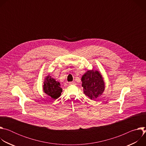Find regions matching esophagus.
Instances as JSON below:
<instances>
[{
	"instance_id": "1",
	"label": "esophagus",
	"mask_w": 146,
	"mask_h": 146,
	"mask_svg": "<svg viewBox=\"0 0 146 146\" xmlns=\"http://www.w3.org/2000/svg\"><path fill=\"white\" fill-rule=\"evenodd\" d=\"M69 85H75L76 83L74 82H69Z\"/></svg>"
}]
</instances>
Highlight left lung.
<instances>
[{
  "label": "left lung",
  "instance_id": "obj_1",
  "mask_svg": "<svg viewBox=\"0 0 146 146\" xmlns=\"http://www.w3.org/2000/svg\"><path fill=\"white\" fill-rule=\"evenodd\" d=\"M84 94L91 100L101 96L105 89L103 77L98 70H87L81 77Z\"/></svg>",
  "mask_w": 146,
  "mask_h": 146
}]
</instances>
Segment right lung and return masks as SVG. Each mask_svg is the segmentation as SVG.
I'll return each mask as SVG.
<instances>
[{"label": "right lung", "mask_w": 146, "mask_h": 146, "mask_svg": "<svg viewBox=\"0 0 146 146\" xmlns=\"http://www.w3.org/2000/svg\"><path fill=\"white\" fill-rule=\"evenodd\" d=\"M43 91L52 99H56L60 96L62 89L60 82L48 74L44 78L43 82Z\"/></svg>", "instance_id": "add662e5"}]
</instances>
